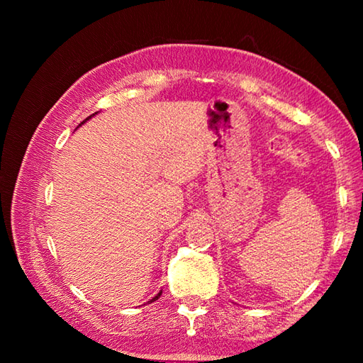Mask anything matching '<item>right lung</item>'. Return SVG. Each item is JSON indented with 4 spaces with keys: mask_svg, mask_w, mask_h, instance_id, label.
Masks as SVG:
<instances>
[{
    "mask_svg": "<svg viewBox=\"0 0 363 363\" xmlns=\"http://www.w3.org/2000/svg\"><path fill=\"white\" fill-rule=\"evenodd\" d=\"M91 116H93V115H89V116H88V118H86V120H89V118H91ZM86 120H84V121H86ZM84 121H83V123H84ZM160 296H162V291H160V293L157 294V296H155V298H153V299H150V301H149V303H152V301H157V299H158Z\"/></svg>",
    "mask_w": 363,
    "mask_h": 363,
    "instance_id": "1",
    "label": "right lung"
}]
</instances>
